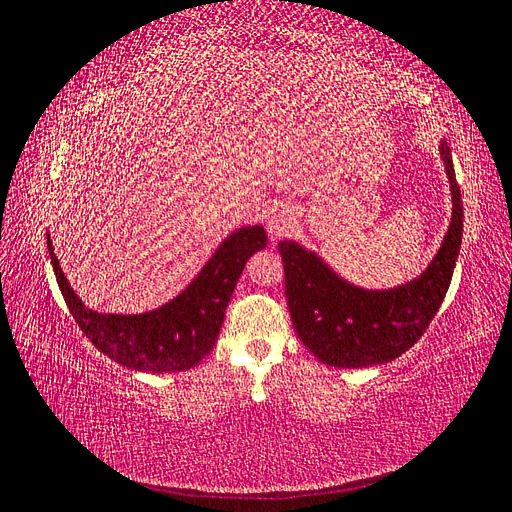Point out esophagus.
I'll return each mask as SVG.
<instances>
[{"instance_id":"esophagus-1","label":"esophagus","mask_w":512,"mask_h":512,"mask_svg":"<svg viewBox=\"0 0 512 512\" xmlns=\"http://www.w3.org/2000/svg\"><path fill=\"white\" fill-rule=\"evenodd\" d=\"M292 224V218L290 213L284 211V209H273L269 213V220H267V230L271 232V235H284V232H288Z\"/></svg>"}]
</instances>
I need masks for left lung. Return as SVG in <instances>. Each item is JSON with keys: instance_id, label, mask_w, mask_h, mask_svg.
Masks as SVG:
<instances>
[{"instance_id": "1", "label": "left lung", "mask_w": 512, "mask_h": 512, "mask_svg": "<svg viewBox=\"0 0 512 512\" xmlns=\"http://www.w3.org/2000/svg\"><path fill=\"white\" fill-rule=\"evenodd\" d=\"M440 156L451 179L453 222L438 256L418 280L384 292L346 284L324 262L292 241H282L286 299L292 327L318 361L333 367L389 363L412 348L451 286L463 232V203L451 149L442 141Z\"/></svg>"}]
</instances>
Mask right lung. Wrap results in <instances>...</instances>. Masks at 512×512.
<instances>
[{
    "label": "right lung",
    "instance_id": "1",
    "mask_svg": "<svg viewBox=\"0 0 512 512\" xmlns=\"http://www.w3.org/2000/svg\"><path fill=\"white\" fill-rule=\"evenodd\" d=\"M46 245L59 290L89 342L108 359L128 369L170 374L196 367L213 350L230 294L239 282L247 258L267 245V232L262 226L232 232L177 299L141 316L91 312L70 288L49 237Z\"/></svg>",
    "mask_w": 512,
    "mask_h": 512
}]
</instances>
